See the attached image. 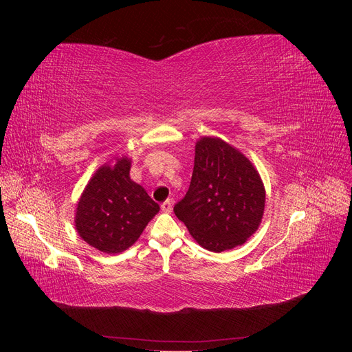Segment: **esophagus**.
Returning a JSON list of instances; mask_svg holds the SVG:
<instances>
[{"label":"esophagus","instance_id":"obj_1","mask_svg":"<svg viewBox=\"0 0 352 352\" xmlns=\"http://www.w3.org/2000/svg\"><path fill=\"white\" fill-rule=\"evenodd\" d=\"M162 210L164 211V212H170L173 210V202L170 201V199H166L163 204H162Z\"/></svg>","mask_w":352,"mask_h":352}]
</instances>
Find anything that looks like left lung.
I'll use <instances>...</instances> for the list:
<instances>
[{"label":"left lung","instance_id":"1","mask_svg":"<svg viewBox=\"0 0 352 352\" xmlns=\"http://www.w3.org/2000/svg\"><path fill=\"white\" fill-rule=\"evenodd\" d=\"M264 202L263 182L250 160L217 138H202L189 189L173 210L201 247L221 252L258 229Z\"/></svg>","mask_w":352,"mask_h":352}]
</instances>
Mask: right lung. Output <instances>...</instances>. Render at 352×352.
I'll return each mask as SVG.
<instances>
[{
    "label": "right lung",
    "instance_id": "obj_1",
    "mask_svg": "<svg viewBox=\"0 0 352 352\" xmlns=\"http://www.w3.org/2000/svg\"><path fill=\"white\" fill-rule=\"evenodd\" d=\"M129 170L131 163L124 157L114 167H101L78 204V233L102 252L129 248L160 210L146 190L131 180Z\"/></svg>",
    "mask_w": 352,
    "mask_h": 352
}]
</instances>
